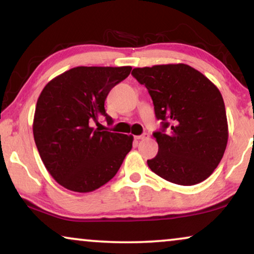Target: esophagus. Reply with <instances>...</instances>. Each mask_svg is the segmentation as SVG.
Listing matches in <instances>:
<instances>
[{
	"label": "esophagus",
	"mask_w": 254,
	"mask_h": 254,
	"mask_svg": "<svg viewBox=\"0 0 254 254\" xmlns=\"http://www.w3.org/2000/svg\"><path fill=\"white\" fill-rule=\"evenodd\" d=\"M148 137H149V134H147V133H144V134H142V135H138V136H135V138H136V140H147Z\"/></svg>",
	"instance_id": "1"
}]
</instances>
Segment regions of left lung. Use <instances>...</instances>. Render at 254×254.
I'll return each instance as SVG.
<instances>
[{"label": "left lung", "instance_id": "1", "mask_svg": "<svg viewBox=\"0 0 254 254\" xmlns=\"http://www.w3.org/2000/svg\"><path fill=\"white\" fill-rule=\"evenodd\" d=\"M131 75L148 89L156 118L162 120V129L154 133L158 152L147 161L149 168L183 186L206 180L220 164L228 143L220 90L185 64L134 68Z\"/></svg>", "mask_w": 254, "mask_h": 254}]
</instances>
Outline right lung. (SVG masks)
Masks as SVG:
<instances>
[{"mask_svg": "<svg viewBox=\"0 0 254 254\" xmlns=\"http://www.w3.org/2000/svg\"><path fill=\"white\" fill-rule=\"evenodd\" d=\"M131 67H76L45 85L33 118V136L45 168L55 182L77 193L92 192L109 183L133 147V136L95 129L107 116L111 89ZM98 124V123H97Z\"/></svg>", "mask_w": 254, "mask_h": 254, "instance_id": "right-lung-1", "label": "right lung"}]
</instances>
